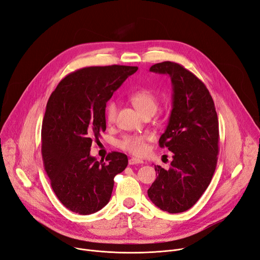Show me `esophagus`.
<instances>
[{
	"instance_id": "1",
	"label": "esophagus",
	"mask_w": 260,
	"mask_h": 260,
	"mask_svg": "<svg viewBox=\"0 0 260 260\" xmlns=\"http://www.w3.org/2000/svg\"><path fill=\"white\" fill-rule=\"evenodd\" d=\"M128 164L129 165H139V164H143V161L141 160V159H138V158H135V157H132V158H129V160H128Z\"/></svg>"
}]
</instances>
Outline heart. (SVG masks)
I'll list each match as a JSON object with an SVG mask.
<instances>
[{
  "instance_id": "obj_1",
  "label": "heart",
  "mask_w": 260,
  "mask_h": 260,
  "mask_svg": "<svg viewBox=\"0 0 260 260\" xmlns=\"http://www.w3.org/2000/svg\"><path fill=\"white\" fill-rule=\"evenodd\" d=\"M131 101L142 115L146 112H154L157 110L158 102L155 93L152 90L148 88H141L131 94ZM118 105L115 101H109L105 108V119L107 123H112L116 120ZM118 146L120 149L126 151L131 154L141 156L146 151L145 145V137L140 135H131L125 136L118 142Z\"/></svg>"
}]
</instances>
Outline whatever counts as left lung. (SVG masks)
I'll return each instance as SVG.
<instances>
[{"label":"left lung","instance_id":"8db88e82","mask_svg":"<svg viewBox=\"0 0 260 260\" xmlns=\"http://www.w3.org/2000/svg\"><path fill=\"white\" fill-rule=\"evenodd\" d=\"M150 71L168 74L172 83V110L159 146L172 152L171 167L155 166L148 196L164 211L178 213L192 207L205 192L216 170L219 121L213 100L202 81L183 66L164 61Z\"/></svg>","mask_w":260,"mask_h":260}]
</instances>
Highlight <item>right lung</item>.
I'll use <instances>...</instances> for the list:
<instances>
[{"instance_id":"right-lung-1","label":"right lung","mask_w":260,"mask_h":260,"mask_svg":"<svg viewBox=\"0 0 260 260\" xmlns=\"http://www.w3.org/2000/svg\"><path fill=\"white\" fill-rule=\"evenodd\" d=\"M137 67H88L68 74L52 92L41 128V153L56 197L68 209L90 214L110 200L114 178L127 156L109 153L105 161L90 155L92 140L106 129L105 108Z\"/></svg>"}]
</instances>
